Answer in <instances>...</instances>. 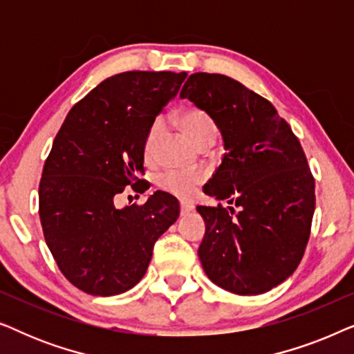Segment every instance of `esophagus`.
<instances>
[{
  "mask_svg": "<svg viewBox=\"0 0 354 354\" xmlns=\"http://www.w3.org/2000/svg\"><path fill=\"white\" fill-rule=\"evenodd\" d=\"M193 211V205L192 203H188V201H180V214L182 216H187L188 212H192Z\"/></svg>",
  "mask_w": 354,
  "mask_h": 354,
  "instance_id": "1",
  "label": "esophagus"
}]
</instances>
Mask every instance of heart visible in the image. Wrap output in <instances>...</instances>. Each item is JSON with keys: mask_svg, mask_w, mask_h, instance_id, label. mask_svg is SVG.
<instances>
[{"mask_svg": "<svg viewBox=\"0 0 354 354\" xmlns=\"http://www.w3.org/2000/svg\"><path fill=\"white\" fill-rule=\"evenodd\" d=\"M178 124L196 147L216 140L217 125L214 119L200 108L182 109L180 114H178ZM164 132H166V124H164L162 119H156L149 125L148 132L143 138V158L148 164H154L158 161V147L164 137ZM198 182H200V177L192 172L171 171L159 177V187L162 190L174 193V195L180 198H190L195 193Z\"/></svg>", "mask_w": 354, "mask_h": 354, "instance_id": "1", "label": "heart"}]
</instances>
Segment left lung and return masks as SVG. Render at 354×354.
<instances>
[{
	"mask_svg": "<svg viewBox=\"0 0 354 354\" xmlns=\"http://www.w3.org/2000/svg\"><path fill=\"white\" fill-rule=\"evenodd\" d=\"M180 98L214 119L225 154L198 206L206 224L198 256L211 282L236 295L269 292L295 272L311 232L316 196L306 156L268 100L222 74H192Z\"/></svg>",
	"mask_w": 354,
	"mask_h": 354,
	"instance_id": "left-lung-1",
	"label": "left lung"
}]
</instances>
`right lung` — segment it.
Here are the masks:
<instances>
[{"label": "right lung", "mask_w": 354, "mask_h": 354, "mask_svg": "<svg viewBox=\"0 0 354 354\" xmlns=\"http://www.w3.org/2000/svg\"><path fill=\"white\" fill-rule=\"evenodd\" d=\"M187 72L130 71L95 86L69 111L43 167L40 221L57 268L95 297L135 287L156 240L177 221V198L154 192L142 206L114 198L140 185L143 138Z\"/></svg>", "instance_id": "right-lung-1"}]
</instances>
